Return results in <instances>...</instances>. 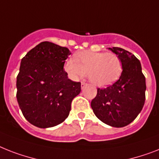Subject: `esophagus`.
I'll list each match as a JSON object with an SVG mask.
<instances>
[{
    "mask_svg": "<svg viewBox=\"0 0 159 159\" xmlns=\"http://www.w3.org/2000/svg\"><path fill=\"white\" fill-rule=\"evenodd\" d=\"M86 86V83H85V82H82V89H83Z\"/></svg>",
    "mask_w": 159,
    "mask_h": 159,
    "instance_id": "34e87169",
    "label": "esophagus"
}]
</instances>
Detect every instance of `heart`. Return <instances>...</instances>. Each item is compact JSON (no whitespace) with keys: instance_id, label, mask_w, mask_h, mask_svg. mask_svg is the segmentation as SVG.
Masks as SVG:
<instances>
[{"instance_id":"obj_1","label":"heart","mask_w":159,"mask_h":159,"mask_svg":"<svg viewBox=\"0 0 159 159\" xmlns=\"http://www.w3.org/2000/svg\"><path fill=\"white\" fill-rule=\"evenodd\" d=\"M64 69L73 79L77 80L86 75L93 84L105 86L113 83L122 72V61L113 52H95L85 50L68 59Z\"/></svg>"}]
</instances>
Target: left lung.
Wrapping results in <instances>:
<instances>
[{
	"instance_id": "8db88e82",
	"label": "left lung",
	"mask_w": 159,
	"mask_h": 159,
	"mask_svg": "<svg viewBox=\"0 0 159 159\" xmlns=\"http://www.w3.org/2000/svg\"><path fill=\"white\" fill-rule=\"evenodd\" d=\"M109 49L121 59L122 74L117 82L106 88L97 89L91 106L101 122L122 127L133 122L142 110L145 100V77L140 60L135 55L119 47Z\"/></svg>"
}]
</instances>
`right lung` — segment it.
I'll return each mask as SVG.
<instances>
[{
  "instance_id": "right-lung-1",
  "label": "right lung",
  "mask_w": 159,
  "mask_h": 159,
  "mask_svg": "<svg viewBox=\"0 0 159 159\" xmlns=\"http://www.w3.org/2000/svg\"><path fill=\"white\" fill-rule=\"evenodd\" d=\"M71 52L52 42L38 44L21 60L16 97L23 115L31 124L48 128L68 117L81 82L68 79L64 70Z\"/></svg>"
}]
</instances>
